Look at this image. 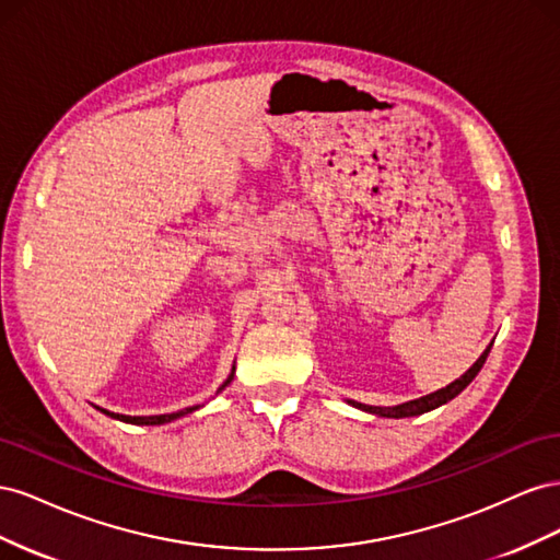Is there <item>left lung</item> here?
I'll use <instances>...</instances> for the list:
<instances>
[{"instance_id": "left-lung-1", "label": "left lung", "mask_w": 560, "mask_h": 560, "mask_svg": "<svg viewBox=\"0 0 560 560\" xmlns=\"http://www.w3.org/2000/svg\"><path fill=\"white\" fill-rule=\"evenodd\" d=\"M490 348H493V343H490V346L483 350L481 358H479L477 362H474L460 378L453 381L451 385H446V387H442V389H436V393H432V395H425V397H420V399L399 404V406H366V404H354V401H352V404L358 406V409H364V411H369V413H378V416H385V418H409V416L428 413V411L436 409V406H442V404L451 401L453 397L460 395L463 389H465L474 378H477L481 366L486 364V358H488Z\"/></svg>"}]
</instances>
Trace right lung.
Segmentation results:
<instances>
[{"label": "right lung", "instance_id": "obj_1", "mask_svg": "<svg viewBox=\"0 0 560 560\" xmlns=\"http://www.w3.org/2000/svg\"><path fill=\"white\" fill-rule=\"evenodd\" d=\"M231 378H233V374L229 376V381L219 387V389H224L229 383H231ZM198 406H189V409H182V411H177V413H163V416H121V413H109V411H105V409H100L103 413H107V416H112V418H116V420H124V422H132V425H163V422H171V420H175V418H179V416H186V413H191V411H196Z\"/></svg>", "mask_w": 560, "mask_h": 560}]
</instances>
